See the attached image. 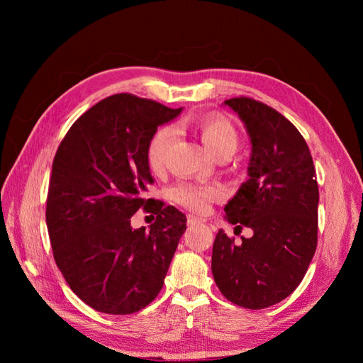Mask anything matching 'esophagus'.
I'll list each match as a JSON object with an SVG mask.
<instances>
[{
  "label": "esophagus",
  "instance_id": "esophagus-1",
  "mask_svg": "<svg viewBox=\"0 0 363 363\" xmlns=\"http://www.w3.org/2000/svg\"><path fill=\"white\" fill-rule=\"evenodd\" d=\"M199 223H204V220L196 217V215H194V213L187 215V225L189 226H195V225H199Z\"/></svg>",
  "mask_w": 363,
  "mask_h": 363
}]
</instances>
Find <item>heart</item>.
<instances>
[{
    "instance_id": "1",
    "label": "heart",
    "mask_w": 363,
    "mask_h": 363,
    "mask_svg": "<svg viewBox=\"0 0 363 363\" xmlns=\"http://www.w3.org/2000/svg\"><path fill=\"white\" fill-rule=\"evenodd\" d=\"M195 129L201 135L204 145L215 156L229 154L233 156L238 146V133L233 123L211 115L194 123ZM174 128L162 126L150 138L146 146V162L152 172H160L165 167L168 151L174 140ZM223 198V189L218 186H204L194 181H179L169 189V199L173 203L186 207L189 211L204 213L209 211L212 203Z\"/></svg>"
}]
</instances>
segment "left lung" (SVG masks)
<instances>
[{"instance_id": "1", "label": "left lung", "mask_w": 363, "mask_h": 363, "mask_svg": "<svg viewBox=\"0 0 363 363\" xmlns=\"http://www.w3.org/2000/svg\"><path fill=\"white\" fill-rule=\"evenodd\" d=\"M251 137L250 179L226 204L235 230H218L212 274L223 296L245 309H265L291 295L303 281L318 242V184L309 146L291 121L248 96L226 99Z\"/></svg>"}]
</instances>
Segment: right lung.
I'll list each match as a JSON object with an SVG mask.
<instances>
[{
  "instance_id": "right-lung-1",
  "label": "right lung",
  "mask_w": 363,
  "mask_h": 363,
  "mask_svg": "<svg viewBox=\"0 0 363 363\" xmlns=\"http://www.w3.org/2000/svg\"><path fill=\"white\" fill-rule=\"evenodd\" d=\"M181 109L130 94L107 96L68 129L52 162L46 226L67 284L91 309L130 315L164 285L186 215L146 198V146ZM157 215L150 231L130 228L138 209Z\"/></svg>"
}]
</instances>
